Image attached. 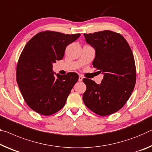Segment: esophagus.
Listing matches in <instances>:
<instances>
[{
    "label": "esophagus",
    "instance_id": "esophagus-1",
    "mask_svg": "<svg viewBox=\"0 0 152 152\" xmlns=\"http://www.w3.org/2000/svg\"><path fill=\"white\" fill-rule=\"evenodd\" d=\"M83 77L82 76H79V77H78V81H80V82H81L82 80H83Z\"/></svg>",
    "mask_w": 152,
    "mask_h": 152
}]
</instances>
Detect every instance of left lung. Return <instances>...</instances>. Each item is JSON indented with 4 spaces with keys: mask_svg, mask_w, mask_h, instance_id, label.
<instances>
[{
    "mask_svg": "<svg viewBox=\"0 0 152 152\" xmlns=\"http://www.w3.org/2000/svg\"><path fill=\"white\" fill-rule=\"evenodd\" d=\"M95 50L93 66L103 75L100 85L84 78L83 99L88 109L102 116L116 112L128 101L135 85L136 69L132 52L125 38L110 30L84 34Z\"/></svg>",
    "mask_w": 152,
    "mask_h": 152,
    "instance_id": "1",
    "label": "left lung"
}]
</instances>
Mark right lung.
<instances>
[{
  "mask_svg": "<svg viewBox=\"0 0 152 152\" xmlns=\"http://www.w3.org/2000/svg\"><path fill=\"white\" fill-rule=\"evenodd\" d=\"M80 36L40 32L29 40L21 52L17 66V83L26 103L38 114L51 115L66 104L78 75L74 72L66 75L55 73L53 64L63 59L67 46Z\"/></svg>",
  "mask_w": 152,
  "mask_h": 152,
  "instance_id": "right-lung-1",
  "label": "right lung"
}]
</instances>
